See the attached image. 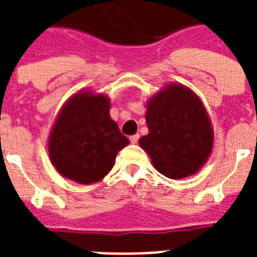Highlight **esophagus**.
I'll return each mask as SVG.
<instances>
[{
	"label": "esophagus",
	"instance_id": "esophagus-1",
	"mask_svg": "<svg viewBox=\"0 0 257 257\" xmlns=\"http://www.w3.org/2000/svg\"><path fill=\"white\" fill-rule=\"evenodd\" d=\"M139 139H140V135H133V136L129 137V140L132 144H137L139 143Z\"/></svg>",
	"mask_w": 257,
	"mask_h": 257
}]
</instances>
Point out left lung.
<instances>
[{"label": "left lung", "mask_w": 257, "mask_h": 257, "mask_svg": "<svg viewBox=\"0 0 257 257\" xmlns=\"http://www.w3.org/2000/svg\"><path fill=\"white\" fill-rule=\"evenodd\" d=\"M145 118L149 133L139 143L161 175L183 179L203 167L213 133L203 102L191 89L167 86L149 101Z\"/></svg>", "instance_id": "left-lung-1"}]
</instances>
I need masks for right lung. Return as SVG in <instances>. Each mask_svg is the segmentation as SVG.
Wrapping results in <instances>:
<instances>
[{"mask_svg": "<svg viewBox=\"0 0 257 257\" xmlns=\"http://www.w3.org/2000/svg\"><path fill=\"white\" fill-rule=\"evenodd\" d=\"M109 98L82 92L62 108L50 133L49 156L60 175L80 184L100 181L129 144L109 116Z\"/></svg>", "mask_w": 257, "mask_h": 257, "instance_id": "right-lung-1", "label": "right lung"}]
</instances>
